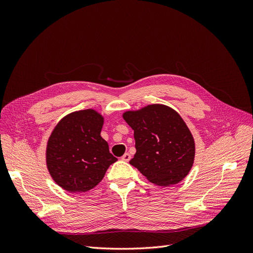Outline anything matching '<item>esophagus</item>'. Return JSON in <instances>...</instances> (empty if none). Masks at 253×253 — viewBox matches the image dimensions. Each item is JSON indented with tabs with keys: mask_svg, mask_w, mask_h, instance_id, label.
<instances>
[{
	"mask_svg": "<svg viewBox=\"0 0 253 253\" xmlns=\"http://www.w3.org/2000/svg\"><path fill=\"white\" fill-rule=\"evenodd\" d=\"M121 159L124 160V162H128V160L131 159V155H129L128 153H126V154L121 157Z\"/></svg>",
	"mask_w": 253,
	"mask_h": 253,
	"instance_id": "34e87169",
	"label": "esophagus"
}]
</instances>
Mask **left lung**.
I'll return each mask as SVG.
<instances>
[{
	"instance_id": "8db88e82",
	"label": "left lung",
	"mask_w": 253,
	"mask_h": 253,
	"mask_svg": "<svg viewBox=\"0 0 253 253\" xmlns=\"http://www.w3.org/2000/svg\"><path fill=\"white\" fill-rule=\"evenodd\" d=\"M122 117L134 129L136 153L129 164L157 186L176 185L186 177L194 164L195 142L177 112L155 103Z\"/></svg>"
}]
</instances>
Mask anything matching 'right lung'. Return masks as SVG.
Instances as JSON below:
<instances>
[{"label":"right lung","mask_w":253,"mask_h":253,"mask_svg":"<svg viewBox=\"0 0 253 253\" xmlns=\"http://www.w3.org/2000/svg\"><path fill=\"white\" fill-rule=\"evenodd\" d=\"M104 118L93 109L76 111L61 119L46 144L47 170L59 187L71 193L95 188L117 162L100 135Z\"/></svg>","instance_id":"obj_1"}]
</instances>
